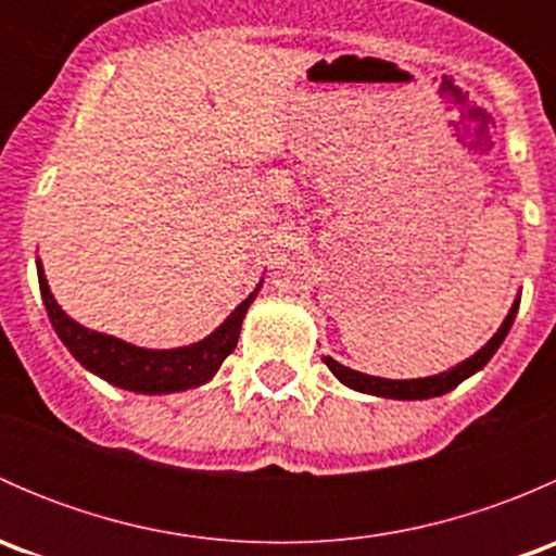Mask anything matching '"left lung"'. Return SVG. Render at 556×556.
I'll return each instance as SVG.
<instances>
[{"mask_svg":"<svg viewBox=\"0 0 556 556\" xmlns=\"http://www.w3.org/2000/svg\"><path fill=\"white\" fill-rule=\"evenodd\" d=\"M517 309H519V299L514 301L511 312H508V317L503 319V325L497 328V333L492 336V339L486 341V344L481 346L476 355H470L468 361L457 363V366L450 368V371L435 374V377L382 379V377H368V374L352 371V368L336 363L333 357H323V363L330 368V371H333V377L339 379L341 384L352 387V390H357V392H368V395L395 397V401H425V397H439V395H444V392L454 390V387H457L459 382H465L468 377H473L476 371H481V368L490 363V357L495 355L497 346L503 344V339H506L508 330H511L514 317H517Z\"/></svg>","mask_w":556,"mask_h":556,"instance_id":"obj_1","label":"left lung"}]
</instances>
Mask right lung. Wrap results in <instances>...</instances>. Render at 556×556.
I'll return each instance as SVG.
<instances>
[{
  "label": "right lung",
  "instance_id": "1",
  "mask_svg": "<svg viewBox=\"0 0 556 556\" xmlns=\"http://www.w3.org/2000/svg\"><path fill=\"white\" fill-rule=\"evenodd\" d=\"M37 277L50 323H53L55 333L64 341L66 350L75 355V361L91 374L102 377L104 382L121 387V390L144 392V395H166V392L190 390V387L210 382L217 368L223 366V361L237 350L242 319L255 301L257 290H261V285H257L255 293L247 295L242 304L228 314L226 323L206 339L190 346H177V350H144V346H134L128 341L115 339V336L83 328L55 304L39 261Z\"/></svg>",
  "mask_w": 556,
  "mask_h": 556
}]
</instances>
